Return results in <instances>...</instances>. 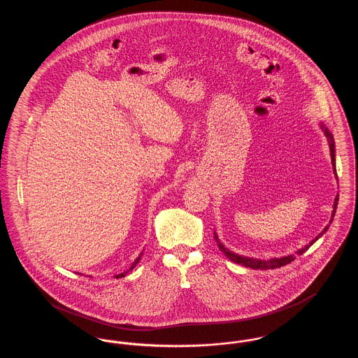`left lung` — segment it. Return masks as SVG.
Wrapping results in <instances>:
<instances>
[{
  "label": "left lung",
  "instance_id": "1",
  "mask_svg": "<svg viewBox=\"0 0 358 358\" xmlns=\"http://www.w3.org/2000/svg\"><path fill=\"white\" fill-rule=\"evenodd\" d=\"M324 136H327V141H329V148H330V155H331V164H333V166H336V154H334V139H333V136L330 134V131L324 127ZM337 204H338V196L336 197V200H334V210H333V215H331V220H333V217H334V213H336V209H337ZM330 220V222H331ZM327 228H329V225H326L324 227V231L317 236V238H314V240H311L307 245H305L302 250H299L298 251V255H302L303 252H306L307 250L318 240V238H321L322 235H324V232L327 231ZM215 238H216V241L219 243V248L222 250V252H224V255L227 256L228 259H231L232 262H235V263H238V264H241V266H244V267H250V268H254V270H271V268H279V267H282V266H286V264H289L291 263L294 259H295V255H289L285 256V257H278V259H271V260H257V259H251V257H244V256L238 255V254H234V252H231L229 250H227L224 245H222V243L219 241V238L217 236L215 235Z\"/></svg>",
  "mask_w": 358,
  "mask_h": 358
}]
</instances>
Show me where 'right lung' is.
I'll use <instances>...</instances> for the list:
<instances>
[{
	"label": "right lung",
	"mask_w": 358,
	"mask_h": 358,
	"mask_svg": "<svg viewBox=\"0 0 358 358\" xmlns=\"http://www.w3.org/2000/svg\"><path fill=\"white\" fill-rule=\"evenodd\" d=\"M141 256H142V254H141V255H139V256H138V257H136V262H134V263H133V266H131V267H130V270H127V271H124V273H118V275H115V278H123V276H124V275H126V273H129V271H131V270H133V268H134V267H136V263H138V262H139V260H141Z\"/></svg>",
	"instance_id": "add662e5"
}]
</instances>
